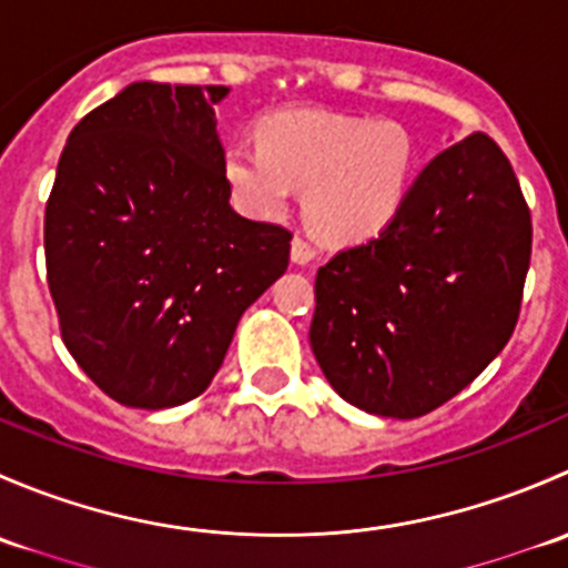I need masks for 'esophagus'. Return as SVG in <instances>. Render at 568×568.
I'll list each match as a JSON object with an SVG mask.
<instances>
[{
    "mask_svg": "<svg viewBox=\"0 0 568 568\" xmlns=\"http://www.w3.org/2000/svg\"><path fill=\"white\" fill-rule=\"evenodd\" d=\"M313 257H316V247H313L307 239L294 236V242H291V261L300 263V266H305V263H311Z\"/></svg>",
    "mask_w": 568,
    "mask_h": 568,
    "instance_id": "1",
    "label": "esophagus"
}]
</instances>
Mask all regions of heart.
<instances>
[{"label": "heart", "mask_w": 568, "mask_h": 568, "mask_svg": "<svg viewBox=\"0 0 568 568\" xmlns=\"http://www.w3.org/2000/svg\"><path fill=\"white\" fill-rule=\"evenodd\" d=\"M261 145L227 142L222 178L252 220L280 216L305 186V216L321 239L357 244L379 236L404 211L417 175V148L395 120L285 109L257 129Z\"/></svg>", "instance_id": "1"}]
</instances>
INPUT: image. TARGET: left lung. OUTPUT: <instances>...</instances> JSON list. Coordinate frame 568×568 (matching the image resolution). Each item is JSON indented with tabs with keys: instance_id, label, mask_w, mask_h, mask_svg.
<instances>
[{
	"instance_id": "obj_1",
	"label": "left lung",
	"mask_w": 568,
	"mask_h": 568,
	"mask_svg": "<svg viewBox=\"0 0 568 568\" xmlns=\"http://www.w3.org/2000/svg\"><path fill=\"white\" fill-rule=\"evenodd\" d=\"M530 239L495 140L478 131L434 156L385 233L318 268L311 346L332 390L395 420L462 393L517 326Z\"/></svg>"
}]
</instances>
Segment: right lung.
<instances>
[{
  "label": "right lung",
  "mask_w": 568,
  "mask_h": 568,
  "mask_svg": "<svg viewBox=\"0 0 568 568\" xmlns=\"http://www.w3.org/2000/svg\"><path fill=\"white\" fill-rule=\"evenodd\" d=\"M225 95L129 84L79 120L57 164L43 242L62 341L123 406L197 398L244 311L288 268L291 233L231 209Z\"/></svg>",
  "instance_id": "1"
}]
</instances>
